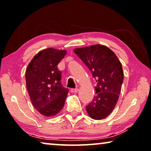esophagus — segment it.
<instances>
[{
  "mask_svg": "<svg viewBox=\"0 0 151 151\" xmlns=\"http://www.w3.org/2000/svg\"><path fill=\"white\" fill-rule=\"evenodd\" d=\"M79 89L78 88H75V89H71V92H72V93H76V92H78Z\"/></svg>",
  "mask_w": 151,
  "mask_h": 151,
  "instance_id": "34e87169",
  "label": "esophagus"
}]
</instances>
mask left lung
Returning <instances> with one entry per match:
<instances>
[{
  "label": "left lung",
  "instance_id": "obj_1",
  "mask_svg": "<svg viewBox=\"0 0 151 151\" xmlns=\"http://www.w3.org/2000/svg\"><path fill=\"white\" fill-rule=\"evenodd\" d=\"M73 51L90 69L97 82L96 95L86 109L92 119H103L111 114L119 99L124 81L121 62L110 48L104 45L77 48Z\"/></svg>",
  "mask_w": 151,
  "mask_h": 151
}]
</instances>
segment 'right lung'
Masks as SVG:
<instances>
[{"instance_id": "add662e5", "label": "right lung", "mask_w": 151, "mask_h": 151, "mask_svg": "<svg viewBox=\"0 0 151 151\" xmlns=\"http://www.w3.org/2000/svg\"><path fill=\"white\" fill-rule=\"evenodd\" d=\"M65 50L48 48L39 52L27 65L26 86L34 108L44 116L52 117L63 108L68 89L61 83L57 65L65 56Z\"/></svg>"}]
</instances>
